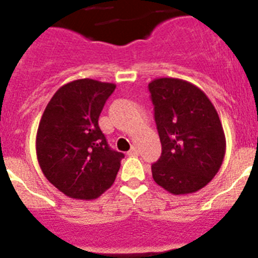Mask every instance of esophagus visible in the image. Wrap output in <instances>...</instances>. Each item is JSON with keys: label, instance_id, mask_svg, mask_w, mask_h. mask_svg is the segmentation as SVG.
I'll return each instance as SVG.
<instances>
[{"label": "esophagus", "instance_id": "1", "mask_svg": "<svg viewBox=\"0 0 258 258\" xmlns=\"http://www.w3.org/2000/svg\"><path fill=\"white\" fill-rule=\"evenodd\" d=\"M127 155H129V156H136V155H138V149H137V146H133V147L127 151Z\"/></svg>", "mask_w": 258, "mask_h": 258}]
</instances>
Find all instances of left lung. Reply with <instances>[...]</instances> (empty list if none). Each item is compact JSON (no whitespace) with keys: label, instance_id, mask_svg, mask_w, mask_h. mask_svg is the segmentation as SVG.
<instances>
[{"label":"left lung","instance_id":"left-lung-1","mask_svg":"<svg viewBox=\"0 0 258 258\" xmlns=\"http://www.w3.org/2000/svg\"><path fill=\"white\" fill-rule=\"evenodd\" d=\"M160 159L151 165L159 186L181 195L203 188L217 174L226 140L218 113L198 86L163 77L149 84Z\"/></svg>","mask_w":258,"mask_h":258}]
</instances>
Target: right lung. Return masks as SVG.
<instances>
[{
	"mask_svg": "<svg viewBox=\"0 0 258 258\" xmlns=\"http://www.w3.org/2000/svg\"><path fill=\"white\" fill-rule=\"evenodd\" d=\"M115 84L76 80L61 86L44 111L36 137L42 173L75 199H95L113 183L124 157L109 147L98 120Z\"/></svg>",
	"mask_w": 258,
	"mask_h": 258,
	"instance_id": "1",
	"label": "right lung"
}]
</instances>
